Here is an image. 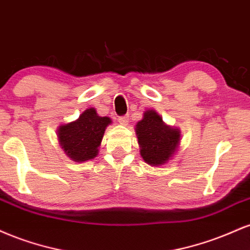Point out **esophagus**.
Wrapping results in <instances>:
<instances>
[{"instance_id": "1", "label": "esophagus", "mask_w": 250, "mask_h": 250, "mask_svg": "<svg viewBox=\"0 0 250 250\" xmlns=\"http://www.w3.org/2000/svg\"><path fill=\"white\" fill-rule=\"evenodd\" d=\"M119 122L121 123V125H127V123L129 122V116H128V115H125V116H120V117H119Z\"/></svg>"}]
</instances>
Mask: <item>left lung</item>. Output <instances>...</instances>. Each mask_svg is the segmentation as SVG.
Listing matches in <instances>:
<instances>
[{"instance_id":"8db88e82","label":"left lung","mask_w":250,"mask_h":250,"mask_svg":"<svg viewBox=\"0 0 250 250\" xmlns=\"http://www.w3.org/2000/svg\"><path fill=\"white\" fill-rule=\"evenodd\" d=\"M137 140L142 159L150 166H161L173 157L180 143V130L167 125L155 110H147L137 122Z\"/></svg>"}]
</instances>
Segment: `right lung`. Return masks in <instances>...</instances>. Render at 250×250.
<instances>
[{"label": "right lung", "instance_id": "add662e5", "mask_svg": "<svg viewBox=\"0 0 250 250\" xmlns=\"http://www.w3.org/2000/svg\"><path fill=\"white\" fill-rule=\"evenodd\" d=\"M111 123L109 117L97 115L94 108H89L76 121L60 125L57 129L60 146L75 162L93 160L99 154L105 128Z\"/></svg>", "mask_w": 250, "mask_h": 250}]
</instances>
